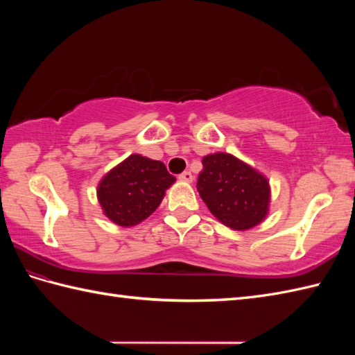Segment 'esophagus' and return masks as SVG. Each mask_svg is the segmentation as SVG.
I'll list each match as a JSON object with an SVG mask.
<instances>
[{"label":"esophagus","instance_id":"1","mask_svg":"<svg viewBox=\"0 0 355 355\" xmlns=\"http://www.w3.org/2000/svg\"><path fill=\"white\" fill-rule=\"evenodd\" d=\"M178 178L182 180V182H187V183H192L193 182V175H192L191 171H184L183 173H180Z\"/></svg>","mask_w":355,"mask_h":355}]
</instances>
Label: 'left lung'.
Returning a JSON list of instances; mask_svg holds the SVG:
<instances>
[{"instance_id":"1","label":"left lung","mask_w":355,"mask_h":355,"mask_svg":"<svg viewBox=\"0 0 355 355\" xmlns=\"http://www.w3.org/2000/svg\"><path fill=\"white\" fill-rule=\"evenodd\" d=\"M197 189L212 215L235 230L258 225L268 212L267 178L230 154L202 158Z\"/></svg>"}]
</instances>
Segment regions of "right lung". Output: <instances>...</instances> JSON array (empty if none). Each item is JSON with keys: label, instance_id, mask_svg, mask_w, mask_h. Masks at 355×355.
I'll return each mask as SVG.
<instances>
[{"label": "right lung", "instance_id": "obj_1", "mask_svg": "<svg viewBox=\"0 0 355 355\" xmlns=\"http://www.w3.org/2000/svg\"><path fill=\"white\" fill-rule=\"evenodd\" d=\"M175 182L162 162L132 154L103 177L97 187L103 214L122 227L139 224L160 206Z\"/></svg>", "mask_w": 355, "mask_h": 355}]
</instances>
